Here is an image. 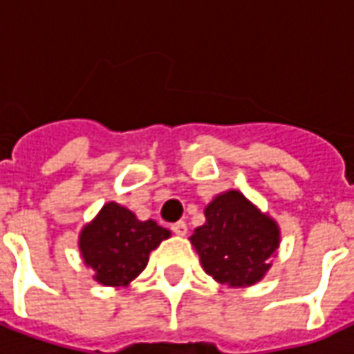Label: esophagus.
<instances>
[{"instance_id":"1","label":"esophagus","mask_w":354,"mask_h":354,"mask_svg":"<svg viewBox=\"0 0 354 354\" xmlns=\"http://www.w3.org/2000/svg\"><path fill=\"white\" fill-rule=\"evenodd\" d=\"M171 231H174L175 234H179V236H185L186 231H188V227H186L185 221H177V223L171 225Z\"/></svg>"}]
</instances>
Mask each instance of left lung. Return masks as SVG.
Wrapping results in <instances>:
<instances>
[{"label": "left lung", "mask_w": 354, "mask_h": 354, "mask_svg": "<svg viewBox=\"0 0 354 354\" xmlns=\"http://www.w3.org/2000/svg\"><path fill=\"white\" fill-rule=\"evenodd\" d=\"M205 218L190 236L203 270L232 288L262 281L281 243L277 221L238 190L216 196L205 207Z\"/></svg>", "instance_id": "1"}]
</instances>
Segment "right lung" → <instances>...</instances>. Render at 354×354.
I'll return each mask as SVG.
<instances>
[{
  "mask_svg": "<svg viewBox=\"0 0 354 354\" xmlns=\"http://www.w3.org/2000/svg\"><path fill=\"white\" fill-rule=\"evenodd\" d=\"M171 232L157 221H140L129 208L111 201L83 227L79 249L84 264L103 286H127L146 270L149 253Z\"/></svg>",
  "mask_w": 354,
  "mask_h": 354,
  "instance_id": "1",
  "label": "right lung"
}]
</instances>
